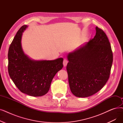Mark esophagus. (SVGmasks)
Returning <instances> with one entry per match:
<instances>
[{"mask_svg": "<svg viewBox=\"0 0 123 123\" xmlns=\"http://www.w3.org/2000/svg\"><path fill=\"white\" fill-rule=\"evenodd\" d=\"M68 62V60L66 59H64V60H63V63L64 66H65V67L66 66Z\"/></svg>", "mask_w": 123, "mask_h": 123, "instance_id": "34e87169", "label": "esophagus"}]
</instances>
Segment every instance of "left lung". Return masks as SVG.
Returning <instances> with one entry per match:
<instances>
[{"mask_svg":"<svg viewBox=\"0 0 123 123\" xmlns=\"http://www.w3.org/2000/svg\"><path fill=\"white\" fill-rule=\"evenodd\" d=\"M94 38L68 53L66 69L71 92L78 98L91 96L108 80L113 61L110 43L97 26Z\"/></svg>","mask_w":123,"mask_h":123,"instance_id":"1","label":"left lung"}]
</instances>
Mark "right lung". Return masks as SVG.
Returning a JSON list of instances; mask_svg holds the SVG:
<instances>
[{
	"label": "right lung",
	"instance_id": "add662e5",
	"mask_svg": "<svg viewBox=\"0 0 123 123\" xmlns=\"http://www.w3.org/2000/svg\"><path fill=\"white\" fill-rule=\"evenodd\" d=\"M24 25L18 31L8 53L10 77L21 92L32 97L46 94L56 74L63 68L62 58L54 60H35L25 54L22 46Z\"/></svg>",
	"mask_w": 123,
	"mask_h": 123
}]
</instances>
